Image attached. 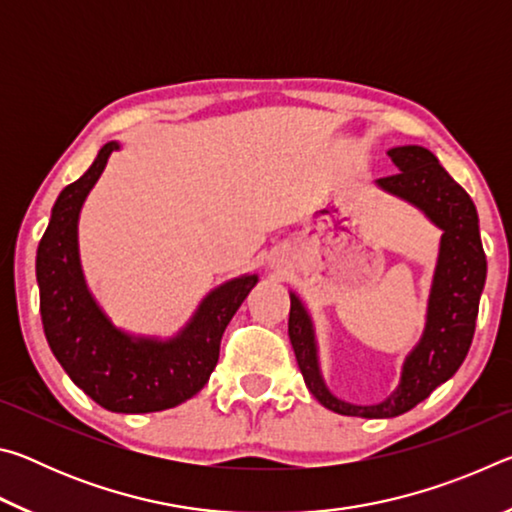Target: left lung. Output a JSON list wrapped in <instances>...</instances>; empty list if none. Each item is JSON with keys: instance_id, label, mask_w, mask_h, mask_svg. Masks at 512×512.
Segmentation results:
<instances>
[{"instance_id": "obj_1", "label": "left lung", "mask_w": 512, "mask_h": 512, "mask_svg": "<svg viewBox=\"0 0 512 512\" xmlns=\"http://www.w3.org/2000/svg\"><path fill=\"white\" fill-rule=\"evenodd\" d=\"M388 155L397 173L379 178L377 187L415 205L443 230L427 302V323L420 341L406 354L400 386L379 404L339 400L320 372L314 320L296 293H289V339L307 388L325 409L357 418H395L427 400L440 384L454 377L472 345L488 271L479 235V214L472 198L440 167L436 155L415 144L395 146Z\"/></svg>"}]
</instances>
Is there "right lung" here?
<instances>
[{"instance_id": "obj_1", "label": "right lung", "mask_w": 512, "mask_h": 512, "mask_svg": "<svg viewBox=\"0 0 512 512\" xmlns=\"http://www.w3.org/2000/svg\"><path fill=\"white\" fill-rule=\"evenodd\" d=\"M117 149L119 142L103 144L90 169L56 198L36 257L40 316L51 352L85 395L112 413H153L187 402L207 384L225 327L257 275H241L212 289L169 339L135 336L112 325L85 284L79 216Z\"/></svg>"}]
</instances>
